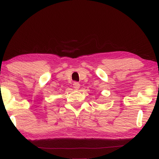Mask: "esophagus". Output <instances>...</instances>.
Instances as JSON below:
<instances>
[{
  "mask_svg": "<svg viewBox=\"0 0 159 159\" xmlns=\"http://www.w3.org/2000/svg\"><path fill=\"white\" fill-rule=\"evenodd\" d=\"M73 86H74V89H76V90L79 89V88H80V83H78V82H74V84H73Z\"/></svg>",
  "mask_w": 159,
  "mask_h": 159,
  "instance_id": "esophagus-1",
  "label": "esophagus"
}]
</instances>
